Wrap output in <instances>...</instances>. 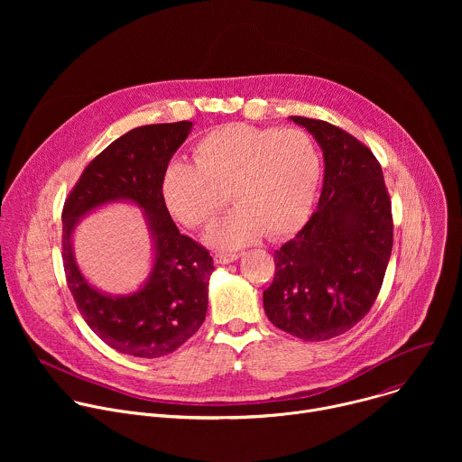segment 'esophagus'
I'll list each match as a JSON object with an SVG mask.
<instances>
[{"mask_svg":"<svg viewBox=\"0 0 462 462\" xmlns=\"http://www.w3.org/2000/svg\"><path fill=\"white\" fill-rule=\"evenodd\" d=\"M239 255L241 254H237V252H216L214 261L219 263V265H225V263H232V261L239 259Z\"/></svg>","mask_w":462,"mask_h":462,"instance_id":"1","label":"esophagus"}]
</instances>
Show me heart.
Segmentation results:
<instances>
[{"instance_id": "b5f03b06", "label": "heart", "mask_w": 462, "mask_h": 462, "mask_svg": "<svg viewBox=\"0 0 462 462\" xmlns=\"http://www.w3.org/2000/svg\"><path fill=\"white\" fill-rule=\"evenodd\" d=\"M193 161L166 166L162 199L179 223L203 228L228 203L230 191L236 208L208 234L219 248L294 232L310 214L321 175L314 141L296 127L228 124L195 144Z\"/></svg>"}]
</instances>
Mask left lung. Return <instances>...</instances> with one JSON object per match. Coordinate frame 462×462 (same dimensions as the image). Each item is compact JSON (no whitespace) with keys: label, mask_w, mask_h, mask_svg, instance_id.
Returning <instances> with one entry per match:
<instances>
[{"label":"left lung","mask_w":462,"mask_h":462,"mask_svg":"<svg viewBox=\"0 0 462 462\" xmlns=\"http://www.w3.org/2000/svg\"><path fill=\"white\" fill-rule=\"evenodd\" d=\"M323 150L318 208L274 252L263 307L282 331L305 342L340 337L373 307L393 248L391 199L373 152L338 125L291 116Z\"/></svg>","instance_id":"1"}]
</instances>
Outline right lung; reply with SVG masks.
Returning <instances> with one entry per match:
<instances>
[{
    "instance_id": "right-lung-1",
    "label": "right lung",
    "mask_w": 462,
    "mask_h": 462,
    "mask_svg": "<svg viewBox=\"0 0 462 462\" xmlns=\"http://www.w3.org/2000/svg\"><path fill=\"white\" fill-rule=\"evenodd\" d=\"M191 122L150 124L127 131L82 171L61 210V259L68 287L91 331L118 353L159 358L197 333L208 307L210 252L182 236L162 199V173L189 134ZM125 199L147 212L156 263L147 285L129 297L93 290L74 263L76 221L111 200Z\"/></svg>"
}]
</instances>
